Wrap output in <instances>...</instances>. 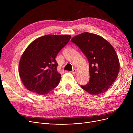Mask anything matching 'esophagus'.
<instances>
[{
  "label": "esophagus",
  "instance_id": "obj_1",
  "mask_svg": "<svg viewBox=\"0 0 133 133\" xmlns=\"http://www.w3.org/2000/svg\"><path fill=\"white\" fill-rule=\"evenodd\" d=\"M76 72H77V70H76V69H73V71H72V73L73 74H76Z\"/></svg>",
  "mask_w": 133,
  "mask_h": 133
}]
</instances>
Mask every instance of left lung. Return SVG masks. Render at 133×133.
Here are the masks:
<instances>
[{
    "label": "left lung",
    "instance_id": "1",
    "mask_svg": "<svg viewBox=\"0 0 133 133\" xmlns=\"http://www.w3.org/2000/svg\"><path fill=\"white\" fill-rule=\"evenodd\" d=\"M71 41L81 49L89 62V81L81 87L92 95L107 91L120 70L119 60L113 46L99 35L88 32L75 36Z\"/></svg>",
    "mask_w": 133,
    "mask_h": 133
}]
</instances>
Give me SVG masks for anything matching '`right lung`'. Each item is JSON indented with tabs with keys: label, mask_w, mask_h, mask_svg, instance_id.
I'll return each mask as SVG.
<instances>
[{
	"label": "right lung",
	"mask_w": 133,
	"mask_h": 133,
	"mask_svg": "<svg viewBox=\"0 0 133 133\" xmlns=\"http://www.w3.org/2000/svg\"><path fill=\"white\" fill-rule=\"evenodd\" d=\"M70 35H45L27 46L19 64V74L30 91L45 95L57 87L61 79L55 58L68 43Z\"/></svg>",
	"instance_id": "obj_1"
}]
</instances>
